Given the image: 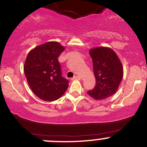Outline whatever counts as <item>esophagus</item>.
<instances>
[{"label": "esophagus", "instance_id": "obj_1", "mask_svg": "<svg viewBox=\"0 0 147 147\" xmlns=\"http://www.w3.org/2000/svg\"><path fill=\"white\" fill-rule=\"evenodd\" d=\"M71 80H81V77L80 76H74L73 78H72Z\"/></svg>", "mask_w": 147, "mask_h": 147}]
</instances>
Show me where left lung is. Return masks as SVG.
I'll return each mask as SVG.
<instances>
[{
	"mask_svg": "<svg viewBox=\"0 0 147 147\" xmlns=\"http://www.w3.org/2000/svg\"><path fill=\"white\" fill-rule=\"evenodd\" d=\"M89 54L96 84L87 94L96 100L104 99L118 89L123 78V66L117 53L110 48H94L89 51Z\"/></svg>",
	"mask_w": 147,
	"mask_h": 147,
	"instance_id": "1",
	"label": "left lung"
}]
</instances>
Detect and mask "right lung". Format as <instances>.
Listing matches in <instances>:
<instances>
[{
  "mask_svg": "<svg viewBox=\"0 0 147 147\" xmlns=\"http://www.w3.org/2000/svg\"><path fill=\"white\" fill-rule=\"evenodd\" d=\"M65 48L50 41L32 49L26 57L24 74L35 95L43 101H53L64 94L69 81L62 77L58 58Z\"/></svg>",
  "mask_w": 147,
  "mask_h": 147,
  "instance_id": "1",
  "label": "right lung"
}]
</instances>
